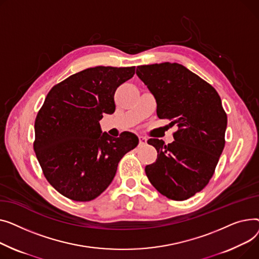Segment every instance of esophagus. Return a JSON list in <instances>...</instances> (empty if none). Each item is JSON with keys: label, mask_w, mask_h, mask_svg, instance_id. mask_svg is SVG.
<instances>
[{"label": "esophagus", "mask_w": 259, "mask_h": 259, "mask_svg": "<svg viewBox=\"0 0 259 259\" xmlns=\"http://www.w3.org/2000/svg\"><path fill=\"white\" fill-rule=\"evenodd\" d=\"M147 142L146 138L143 136H139V145H145Z\"/></svg>", "instance_id": "obj_1"}]
</instances>
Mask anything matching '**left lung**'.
Returning <instances> with one entry per match:
<instances>
[{
  "instance_id": "8db88e82",
  "label": "left lung",
  "mask_w": 259,
  "mask_h": 259,
  "mask_svg": "<svg viewBox=\"0 0 259 259\" xmlns=\"http://www.w3.org/2000/svg\"><path fill=\"white\" fill-rule=\"evenodd\" d=\"M136 74L154 95L158 117L178 126L169 144L147 141L158 158L145 167V174L161 194L187 200L208 184L223 153L227 115L221 97L213 87L177 63L139 66Z\"/></svg>"
}]
</instances>
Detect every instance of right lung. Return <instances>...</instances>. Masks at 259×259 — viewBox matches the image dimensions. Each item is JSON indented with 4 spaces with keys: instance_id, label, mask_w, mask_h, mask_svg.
Wrapping results in <instances>:
<instances>
[{
    "instance_id": "right-lung-1",
    "label": "right lung",
    "mask_w": 259,
    "mask_h": 259,
    "mask_svg": "<svg viewBox=\"0 0 259 259\" xmlns=\"http://www.w3.org/2000/svg\"><path fill=\"white\" fill-rule=\"evenodd\" d=\"M134 74L135 67L89 68L54 85L46 97L33 147L46 179L68 199L94 200L112 183L121 158L138 145L135 134L112 138L99 123L103 114L115 112L116 90Z\"/></svg>"
}]
</instances>
